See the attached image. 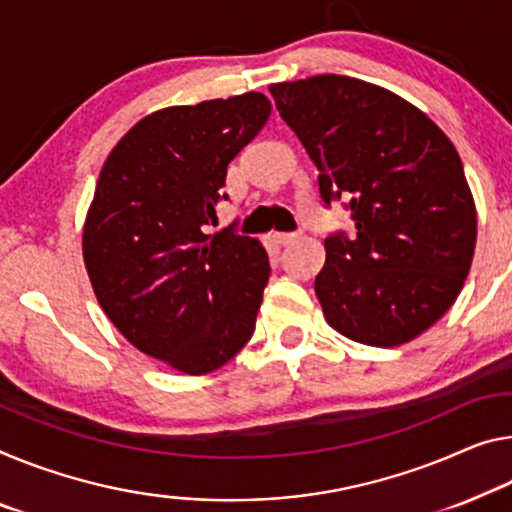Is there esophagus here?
<instances>
[{
    "instance_id": "34e87169",
    "label": "esophagus",
    "mask_w": 512,
    "mask_h": 512,
    "mask_svg": "<svg viewBox=\"0 0 512 512\" xmlns=\"http://www.w3.org/2000/svg\"><path fill=\"white\" fill-rule=\"evenodd\" d=\"M300 235L297 233H274V240L279 242V245H290V242H295Z\"/></svg>"
}]
</instances>
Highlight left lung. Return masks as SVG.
<instances>
[{
  "mask_svg": "<svg viewBox=\"0 0 512 512\" xmlns=\"http://www.w3.org/2000/svg\"><path fill=\"white\" fill-rule=\"evenodd\" d=\"M327 203L350 196L355 235L325 240L316 295L329 327L396 348L451 309L476 249V206L437 123L382 86L345 75L272 84Z\"/></svg>",
  "mask_w": 512,
  "mask_h": 512,
  "instance_id": "1",
  "label": "left lung"
}]
</instances>
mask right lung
<instances>
[{
	"mask_svg": "<svg viewBox=\"0 0 512 512\" xmlns=\"http://www.w3.org/2000/svg\"><path fill=\"white\" fill-rule=\"evenodd\" d=\"M270 112L249 91L144 116L107 155L86 212L82 254L102 311L137 350L185 375L217 371L254 334L267 251L208 226L226 169Z\"/></svg>",
	"mask_w": 512,
	"mask_h": 512,
	"instance_id": "add662e5",
	"label": "right lung"
}]
</instances>
